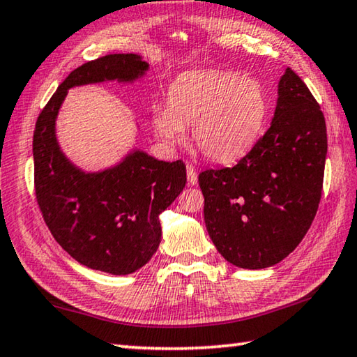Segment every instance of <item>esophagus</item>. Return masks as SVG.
Segmentation results:
<instances>
[{
	"label": "esophagus",
	"mask_w": 357,
	"mask_h": 357,
	"mask_svg": "<svg viewBox=\"0 0 357 357\" xmlns=\"http://www.w3.org/2000/svg\"><path fill=\"white\" fill-rule=\"evenodd\" d=\"M185 172H187V181H189V184H190V185L197 184L198 176H197V172H195V168H193V165L187 164V167H185Z\"/></svg>",
	"instance_id": "34e87169"
}]
</instances>
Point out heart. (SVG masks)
<instances>
[{
	"label": "heart",
	"mask_w": 357,
	"mask_h": 357,
	"mask_svg": "<svg viewBox=\"0 0 357 357\" xmlns=\"http://www.w3.org/2000/svg\"><path fill=\"white\" fill-rule=\"evenodd\" d=\"M261 83L231 72L195 70L172 84L168 104L155 107L153 126L167 144L190 142L206 159L231 162L255 143L266 118Z\"/></svg>",
	"instance_id": "heart-1"
}]
</instances>
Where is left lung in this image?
<instances>
[{"label":"left lung","mask_w":357,"mask_h":357,"mask_svg":"<svg viewBox=\"0 0 357 357\" xmlns=\"http://www.w3.org/2000/svg\"><path fill=\"white\" fill-rule=\"evenodd\" d=\"M326 153L324 114L288 68L273 124L249 154L231 168L198 174L204 223L227 261L263 269L299 245L321 200Z\"/></svg>","instance_id":"8db88e82"}]
</instances>
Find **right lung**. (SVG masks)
Wrapping results in <instances>:
<instances>
[{
  "mask_svg": "<svg viewBox=\"0 0 357 357\" xmlns=\"http://www.w3.org/2000/svg\"><path fill=\"white\" fill-rule=\"evenodd\" d=\"M148 70L134 53L82 64L42 108L33 135L34 192L56 243L78 263L126 275L143 268L160 244L159 214L187 183L183 160H157L134 151L119 165L84 173L59 149L55 121L69 88L105 80L132 82Z\"/></svg>",
  "mask_w": 357,
  "mask_h": 357,
  "instance_id": "right-lung-1",
  "label": "right lung"
}]
</instances>
